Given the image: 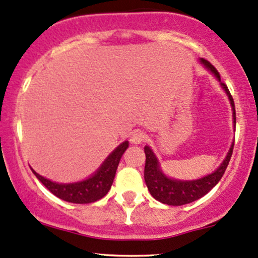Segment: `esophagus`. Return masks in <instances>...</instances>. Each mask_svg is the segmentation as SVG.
<instances>
[{"instance_id":"esophagus-1","label":"esophagus","mask_w":258,"mask_h":258,"mask_svg":"<svg viewBox=\"0 0 258 258\" xmlns=\"http://www.w3.org/2000/svg\"><path fill=\"white\" fill-rule=\"evenodd\" d=\"M145 138H147V136H145L144 132L135 131L131 135V138H130V141H131L132 144H141L142 142L145 141Z\"/></svg>"}]
</instances>
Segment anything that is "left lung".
Returning a JSON list of instances; mask_svg holds the SVG:
<instances>
[{"label": "left lung", "mask_w": 258, "mask_h": 258, "mask_svg": "<svg viewBox=\"0 0 258 258\" xmlns=\"http://www.w3.org/2000/svg\"><path fill=\"white\" fill-rule=\"evenodd\" d=\"M201 63L216 77V79L220 82L221 88L227 94L228 99L232 105V111H233V125L235 128L234 101L232 98L231 94H229L228 88L225 84L221 83L219 72L209 61L201 58ZM233 147L234 143H232L225 160L216 168L215 172H213L212 174L203 176V178L195 180H178L167 176L162 172V169H161L159 160H157L154 151L151 150V148L145 147L144 153L147 159H145L144 179L149 192H150V195L155 200L163 204H168V206H184V204L200 200L201 197H203L204 195H207L208 192L212 190L214 186L220 181V179L222 178L223 173H225V170L229 163V160H231L232 153H233Z\"/></svg>", "instance_id": "1"}]
</instances>
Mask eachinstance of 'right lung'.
Masks as SVG:
<instances>
[{
  "label": "right lung",
  "instance_id": "obj_1",
  "mask_svg": "<svg viewBox=\"0 0 258 258\" xmlns=\"http://www.w3.org/2000/svg\"><path fill=\"white\" fill-rule=\"evenodd\" d=\"M128 148V142H122L116 149L111 151V154L104 162L99 166V168L90 178L82 180L78 182H71V184H58L51 180L39 175L32 168L33 174L43 185L51 192L52 195L66 202L77 204L92 203L101 200L108 194L113 184L115 173L119 166V162L122 157L126 149Z\"/></svg>",
  "mask_w": 258,
  "mask_h": 258
}]
</instances>
